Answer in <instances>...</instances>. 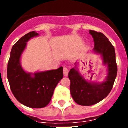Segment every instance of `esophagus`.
<instances>
[{"label": "esophagus", "mask_w": 128, "mask_h": 128, "mask_svg": "<svg viewBox=\"0 0 128 128\" xmlns=\"http://www.w3.org/2000/svg\"><path fill=\"white\" fill-rule=\"evenodd\" d=\"M63 72H64V75L65 76H67L68 75V72H69V70H68V68H66V67H64V70H63Z\"/></svg>", "instance_id": "esophagus-1"}]
</instances>
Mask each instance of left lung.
<instances>
[{"mask_svg": "<svg viewBox=\"0 0 128 128\" xmlns=\"http://www.w3.org/2000/svg\"><path fill=\"white\" fill-rule=\"evenodd\" d=\"M94 40L95 52L102 54L104 63L108 65V76L105 82L94 84L87 82L76 69L72 68L68 74L70 80V93L76 103L89 106L104 100L110 93L117 76L118 66L114 47L102 32L90 30Z\"/></svg>", "mask_w": 128, "mask_h": 128, "instance_id": "1", "label": "left lung"}]
</instances>
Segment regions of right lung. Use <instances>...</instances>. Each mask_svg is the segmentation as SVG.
I'll return each mask as SVG.
<instances>
[{
    "mask_svg": "<svg viewBox=\"0 0 128 128\" xmlns=\"http://www.w3.org/2000/svg\"><path fill=\"white\" fill-rule=\"evenodd\" d=\"M35 31L22 36L12 46L8 62L7 77L16 99L23 105L32 108H42L50 103L54 91L63 74V68L34 75L25 72L20 63V56L29 39L38 36Z\"/></svg>",
    "mask_w": 128,
    "mask_h": 128,
    "instance_id": "1",
    "label": "right lung"
}]
</instances>
